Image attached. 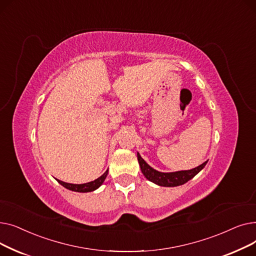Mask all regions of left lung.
Returning <instances> with one entry per match:
<instances>
[{
  "label": "left lung",
  "instance_id": "obj_1",
  "mask_svg": "<svg viewBox=\"0 0 256 256\" xmlns=\"http://www.w3.org/2000/svg\"><path fill=\"white\" fill-rule=\"evenodd\" d=\"M137 156L143 176L148 180L162 186H178L186 184V182L192 180L197 173L202 170L208 163L206 160L204 164H201L191 170H182L176 172H160L147 164L141 158L139 152L137 154Z\"/></svg>",
  "mask_w": 256,
  "mask_h": 256
}]
</instances>
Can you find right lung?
I'll use <instances>...</instances> for the list:
<instances>
[{
	"instance_id": "obj_1",
	"label": "right lung",
	"mask_w": 256,
	"mask_h": 256,
	"mask_svg": "<svg viewBox=\"0 0 256 256\" xmlns=\"http://www.w3.org/2000/svg\"><path fill=\"white\" fill-rule=\"evenodd\" d=\"M106 176H108V170L102 174V176H100L96 180L90 182H86V184H80L64 182L59 180H57L60 184H62L64 188H66V189H68L70 191L80 192V193H87V192H92L94 190H96L98 188H100L102 184V182H104Z\"/></svg>"
}]
</instances>
